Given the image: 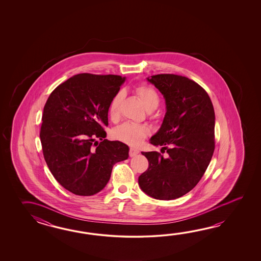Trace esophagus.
Here are the masks:
<instances>
[{"label": "esophagus", "mask_w": 261, "mask_h": 261, "mask_svg": "<svg viewBox=\"0 0 261 261\" xmlns=\"http://www.w3.org/2000/svg\"><path fill=\"white\" fill-rule=\"evenodd\" d=\"M139 153H140V151L138 149H135L133 147L129 149V155L130 156H135V155H138Z\"/></svg>", "instance_id": "34e87169"}]
</instances>
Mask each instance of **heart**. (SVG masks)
Wrapping results in <instances>:
<instances>
[{
	"mask_svg": "<svg viewBox=\"0 0 261 261\" xmlns=\"http://www.w3.org/2000/svg\"><path fill=\"white\" fill-rule=\"evenodd\" d=\"M135 92L138 95L140 100L147 111L151 109L155 110L159 106L160 98L154 89L146 86H141L135 89ZM123 97L124 93L120 90L112 98L109 105V115L112 118H116L118 116ZM114 134L118 140L122 141L124 143L133 146H137L142 144L145 137L149 134V129L143 125L126 122L118 126L115 129Z\"/></svg>",
	"mask_w": 261,
	"mask_h": 261,
	"instance_id": "b5f03b06",
	"label": "heart"
}]
</instances>
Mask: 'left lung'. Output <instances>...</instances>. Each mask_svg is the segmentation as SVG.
Segmentation results:
<instances>
[{"label":"left lung","mask_w":261,"mask_h":261,"mask_svg":"<svg viewBox=\"0 0 261 261\" xmlns=\"http://www.w3.org/2000/svg\"><path fill=\"white\" fill-rule=\"evenodd\" d=\"M163 95L166 113L150 144L166 150L167 156L142 152L147 171L139 176L145 194L156 200H174L199 183L215 150V110L209 95L200 85L176 74L147 77Z\"/></svg>","instance_id":"1"}]
</instances>
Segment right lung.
Returning <instances> with one entry per match:
<instances>
[{
    "label": "right lung",
    "mask_w": 261,
    "mask_h": 261,
    "mask_svg": "<svg viewBox=\"0 0 261 261\" xmlns=\"http://www.w3.org/2000/svg\"><path fill=\"white\" fill-rule=\"evenodd\" d=\"M125 80L80 73L58 86L45 102L40 132L44 161L56 180L73 194L100 192L113 166L128 158V145L108 141L103 129L112 98Z\"/></svg>",
    "instance_id": "right-lung-1"
}]
</instances>
